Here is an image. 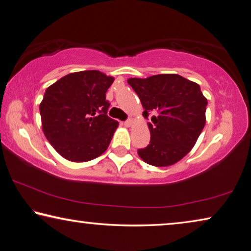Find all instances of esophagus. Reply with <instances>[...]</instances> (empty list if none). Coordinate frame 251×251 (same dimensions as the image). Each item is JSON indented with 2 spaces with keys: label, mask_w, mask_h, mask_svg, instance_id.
<instances>
[{
  "label": "esophagus",
  "mask_w": 251,
  "mask_h": 251,
  "mask_svg": "<svg viewBox=\"0 0 251 251\" xmlns=\"http://www.w3.org/2000/svg\"><path fill=\"white\" fill-rule=\"evenodd\" d=\"M124 125H125V126H130V125H131V120H130V118H128V120H126V121L124 122Z\"/></svg>",
  "instance_id": "obj_1"
}]
</instances>
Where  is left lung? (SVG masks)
<instances>
[{
    "instance_id": "1",
    "label": "left lung",
    "mask_w": 251,
    "mask_h": 251,
    "mask_svg": "<svg viewBox=\"0 0 251 251\" xmlns=\"http://www.w3.org/2000/svg\"><path fill=\"white\" fill-rule=\"evenodd\" d=\"M140 99L150 141L138 149L145 162L168 167L181 160L197 143L205 125L207 100L198 83L179 75H157L127 80Z\"/></svg>"
}]
</instances>
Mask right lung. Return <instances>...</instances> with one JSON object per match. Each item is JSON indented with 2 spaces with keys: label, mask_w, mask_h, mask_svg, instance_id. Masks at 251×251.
Instances as JSON below:
<instances>
[{
  "label": "right lung",
  "mask_w": 251,
  "mask_h": 251,
  "mask_svg": "<svg viewBox=\"0 0 251 251\" xmlns=\"http://www.w3.org/2000/svg\"><path fill=\"white\" fill-rule=\"evenodd\" d=\"M114 78L98 70L69 74L45 92L39 105L44 134L56 151L75 162L107 149L118 122L107 116L106 91Z\"/></svg>",
  "instance_id": "add662e5"
}]
</instances>
